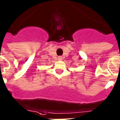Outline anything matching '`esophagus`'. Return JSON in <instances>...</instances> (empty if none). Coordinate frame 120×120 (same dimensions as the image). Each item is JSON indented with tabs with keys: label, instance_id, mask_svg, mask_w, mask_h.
<instances>
[{
	"label": "esophagus",
	"instance_id": "esophagus-1",
	"mask_svg": "<svg viewBox=\"0 0 120 120\" xmlns=\"http://www.w3.org/2000/svg\"><path fill=\"white\" fill-rule=\"evenodd\" d=\"M58 59H62V57H61V56H59V57H58Z\"/></svg>",
	"mask_w": 120,
	"mask_h": 120
}]
</instances>
